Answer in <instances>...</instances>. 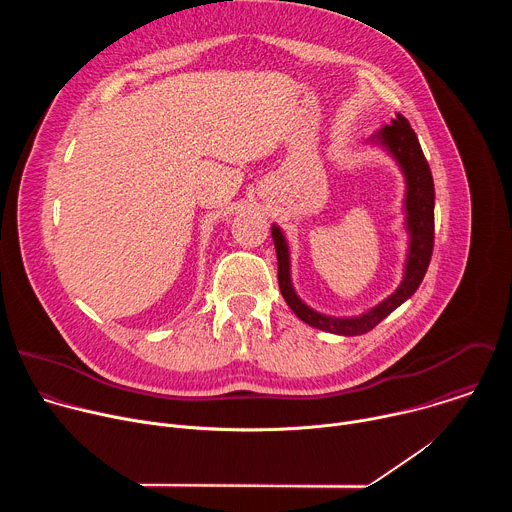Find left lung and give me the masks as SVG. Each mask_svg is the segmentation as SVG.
Masks as SVG:
<instances>
[{"mask_svg": "<svg viewBox=\"0 0 512 512\" xmlns=\"http://www.w3.org/2000/svg\"><path fill=\"white\" fill-rule=\"evenodd\" d=\"M367 143L387 152V156L393 158L405 178L403 212L407 231V257L403 279L389 298L358 316H328L316 312L298 296L294 283H291V255L287 239L277 225H271V237L277 253V281L285 304L308 326L338 336H358L369 332L403 302H407L421 285L433 251V178L409 121L397 113V117L391 119V125L379 129L373 137L367 139Z\"/></svg>", "mask_w": 512, "mask_h": 512, "instance_id": "1", "label": "left lung"}]
</instances>
